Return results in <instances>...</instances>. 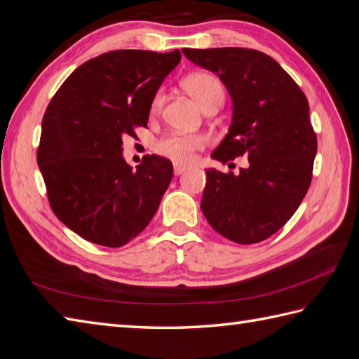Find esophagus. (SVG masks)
Returning <instances> with one entry per match:
<instances>
[{
    "label": "esophagus",
    "instance_id": "obj_1",
    "mask_svg": "<svg viewBox=\"0 0 359 359\" xmlns=\"http://www.w3.org/2000/svg\"><path fill=\"white\" fill-rule=\"evenodd\" d=\"M185 166H182V165H177V163H174V174H176V176H180L182 172H185Z\"/></svg>",
    "mask_w": 359,
    "mask_h": 359
}]
</instances>
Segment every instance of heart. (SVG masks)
<instances>
[{
    "instance_id": "1",
    "label": "heart",
    "mask_w": 359,
    "mask_h": 359,
    "mask_svg": "<svg viewBox=\"0 0 359 359\" xmlns=\"http://www.w3.org/2000/svg\"><path fill=\"white\" fill-rule=\"evenodd\" d=\"M185 88L194 97V101L206 110L211 107H220L224 101V88L220 79L211 73L197 72L185 79ZM163 105V91L159 90L151 99L149 111L153 116L159 114ZM206 137L198 133H171L156 144V151L179 165L194 162L196 153L203 149Z\"/></svg>"
}]
</instances>
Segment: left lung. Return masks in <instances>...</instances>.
Listing matches in <instances>:
<instances>
[{
	"instance_id": "left-lung-1",
	"label": "left lung",
	"mask_w": 359,
	"mask_h": 359,
	"mask_svg": "<svg viewBox=\"0 0 359 359\" xmlns=\"http://www.w3.org/2000/svg\"><path fill=\"white\" fill-rule=\"evenodd\" d=\"M214 72L232 99L228 135L211 157L246 156L238 174L206 170L202 212L214 231L238 245L263 241L292 217L312 180L316 136L297 82L263 52L240 47L183 48Z\"/></svg>"
}]
</instances>
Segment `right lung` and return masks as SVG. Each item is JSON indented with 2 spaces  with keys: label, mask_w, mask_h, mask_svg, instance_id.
Listing matches in <instances>:
<instances>
[{
  "label": "right lung",
  "mask_w": 359,
  "mask_h": 359,
  "mask_svg": "<svg viewBox=\"0 0 359 359\" xmlns=\"http://www.w3.org/2000/svg\"><path fill=\"white\" fill-rule=\"evenodd\" d=\"M180 52L113 50L79 65L43 118L38 166L55 215L91 243L119 248L151 222L172 163L145 156L133 170L122 137L147 127L151 99Z\"/></svg>",
  "instance_id": "add662e5"
}]
</instances>
